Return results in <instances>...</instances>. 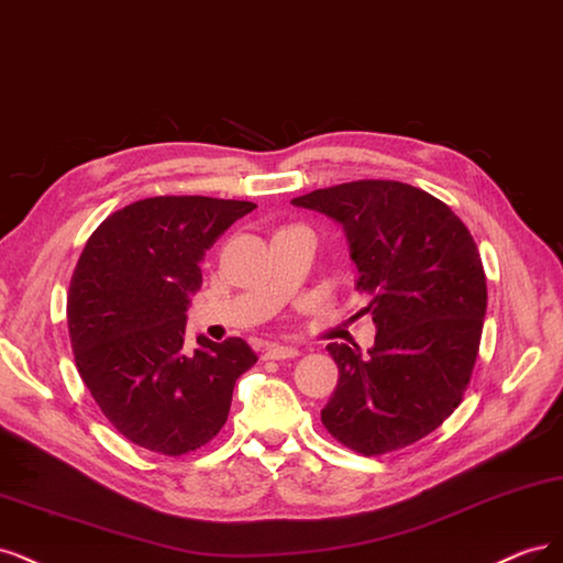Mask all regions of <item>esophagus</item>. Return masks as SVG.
<instances>
[{
	"label": "esophagus",
	"mask_w": 563,
	"mask_h": 563,
	"mask_svg": "<svg viewBox=\"0 0 563 563\" xmlns=\"http://www.w3.org/2000/svg\"><path fill=\"white\" fill-rule=\"evenodd\" d=\"M299 351L292 346H280V343H268L264 357L268 360H287V357H297Z\"/></svg>",
	"instance_id": "1"
}]
</instances>
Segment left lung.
I'll return each mask as SVG.
<instances>
[{"label":"left lung","instance_id":"1","mask_svg":"<svg viewBox=\"0 0 563 563\" xmlns=\"http://www.w3.org/2000/svg\"><path fill=\"white\" fill-rule=\"evenodd\" d=\"M343 227L369 297L374 346L330 343L339 384L320 419L365 456L419 442L463 400L486 313V276L467 227L440 198L393 179H357L292 201Z\"/></svg>","mask_w":563,"mask_h":563}]
</instances>
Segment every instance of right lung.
<instances>
[{"mask_svg":"<svg viewBox=\"0 0 563 563\" xmlns=\"http://www.w3.org/2000/svg\"><path fill=\"white\" fill-rule=\"evenodd\" d=\"M247 201L156 196L112 212L90 235L67 295L77 369L125 440L183 456L222 430L235 380L257 362L239 336L185 346L206 250L255 210Z\"/></svg>","mask_w":563,"mask_h":563,"instance_id":"1","label":"right lung"}]
</instances>
